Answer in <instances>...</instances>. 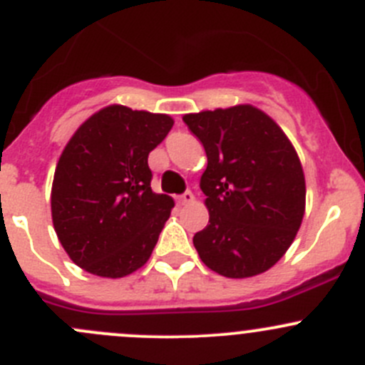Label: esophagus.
Masks as SVG:
<instances>
[{
    "label": "esophagus",
    "instance_id": "obj_1",
    "mask_svg": "<svg viewBox=\"0 0 365 365\" xmlns=\"http://www.w3.org/2000/svg\"><path fill=\"white\" fill-rule=\"evenodd\" d=\"M194 201V194L190 192V190H185V192L182 194V196H178V203L180 205H189Z\"/></svg>",
    "mask_w": 365,
    "mask_h": 365
}]
</instances>
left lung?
I'll return each mask as SVG.
<instances>
[{
    "label": "left lung",
    "mask_w": 365,
    "mask_h": 365,
    "mask_svg": "<svg viewBox=\"0 0 365 365\" xmlns=\"http://www.w3.org/2000/svg\"><path fill=\"white\" fill-rule=\"evenodd\" d=\"M206 152L201 190L210 220L192 242L201 261L231 279L274 267L297 237L305 178L295 148L268 114L252 106L185 114Z\"/></svg>",
    "instance_id": "8db88e82"
}]
</instances>
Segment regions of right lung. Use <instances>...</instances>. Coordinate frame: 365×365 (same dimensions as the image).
<instances>
[{"label":"right lung","instance_id":"add662e5","mask_svg":"<svg viewBox=\"0 0 365 365\" xmlns=\"http://www.w3.org/2000/svg\"><path fill=\"white\" fill-rule=\"evenodd\" d=\"M173 123L168 114L109 106L72 135L54 171L51 210L77 267L118 279L152 256L175 203L150 187L148 155Z\"/></svg>","mask_w":365,"mask_h":365}]
</instances>
